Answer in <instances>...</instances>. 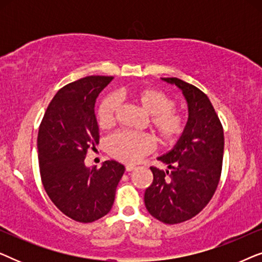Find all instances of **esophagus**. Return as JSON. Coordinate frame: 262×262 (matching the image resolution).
<instances>
[{
	"label": "esophagus",
	"mask_w": 262,
	"mask_h": 262,
	"mask_svg": "<svg viewBox=\"0 0 262 262\" xmlns=\"http://www.w3.org/2000/svg\"><path fill=\"white\" fill-rule=\"evenodd\" d=\"M125 169H126V171H132L134 169H136V167L132 166V164H126Z\"/></svg>",
	"instance_id": "34e87169"
}]
</instances>
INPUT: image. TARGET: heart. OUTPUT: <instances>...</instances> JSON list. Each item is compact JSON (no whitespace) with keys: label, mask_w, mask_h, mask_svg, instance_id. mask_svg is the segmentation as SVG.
Masks as SVG:
<instances>
[{"label":"heart","mask_w":262,"mask_h":262,"mask_svg":"<svg viewBox=\"0 0 262 262\" xmlns=\"http://www.w3.org/2000/svg\"><path fill=\"white\" fill-rule=\"evenodd\" d=\"M123 95H107L96 108V120L100 127L108 128L117 121ZM131 99L149 114V126L162 145H173L185 134L188 116L175 106L177 101L160 89L137 88L130 93ZM154 138L145 132L119 131L106 141V150L114 159L124 163H136L152 151Z\"/></svg>","instance_id":"b5f03b06"}]
</instances>
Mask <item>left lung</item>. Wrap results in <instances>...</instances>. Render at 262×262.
Returning <instances> with one entry per match:
<instances>
[{
    "label": "left lung",
    "mask_w": 262,
    "mask_h": 262,
    "mask_svg": "<svg viewBox=\"0 0 262 262\" xmlns=\"http://www.w3.org/2000/svg\"><path fill=\"white\" fill-rule=\"evenodd\" d=\"M181 89L188 102V124L175 148L159 157L170 170L151 166L154 179L145 189L144 203L152 217L179 224L196 216L221 181L224 152L223 126L212 103L195 85L177 77H164Z\"/></svg>",
    "instance_id": "8db88e82"
}]
</instances>
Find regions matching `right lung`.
I'll list each match as a JSON object with an SVG mask.
<instances>
[{
    "instance_id": "obj_1",
    "label": "right lung",
    "mask_w": 262,
    "mask_h": 262,
    "mask_svg": "<svg viewBox=\"0 0 262 262\" xmlns=\"http://www.w3.org/2000/svg\"><path fill=\"white\" fill-rule=\"evenodd\" d=\"M112 76H87L60 88L42 117L38 132V160L42 186L60 212L92 223L112 209L125 167L105 161L87 168L88 149L99 143L95 100Z\"/></svg>"
}]
</instances>
